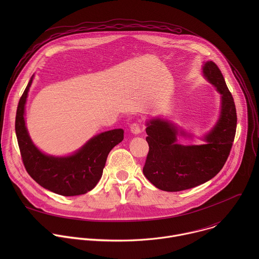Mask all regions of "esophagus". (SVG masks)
Instances as JSON below:
<instances>
[{
	"label": "esophagus",
	"mask_w": 259,
	"mask_h": 259,
	"mask_svg": "<svg viewBox=\"0 0 259 259\" xmlns=\"http://www.w3.org/2000/svg\"><path fill=\"white\" fill-rule=\"evenodd\" d=\"M130 131L133 133V134H139L141 132V129H140V126L138 123H133L131 124L130 126Z\"/></svg>",
	"instance_id": "1"
}]
</instances>
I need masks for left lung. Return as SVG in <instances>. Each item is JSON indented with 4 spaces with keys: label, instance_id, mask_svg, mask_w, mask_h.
<instances>
[{
    "label": "left lung",
    "instance_id": "1",
    "mask_svg": "<svg viewBox=\"0 0 259 259\" xmlns=\"http://www.w3.org/2000/svg\"><path fill=\"white\" fill-rule=\"evenodd\" d=\"M203 75L220 94V115L214 127L202 138L201 145L177 143L178 136L191 137L168 120L154 118L146 122L150 151L143 174L165 192H180L212 179L226 164L236 135L237 112L225 78L213 61L203 65Z\"/></svg>",
    "mask_w": 259,
    "mask_h": 259
}]
</instances>
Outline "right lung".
Instances as JSON below:
<instances>
[{"instance_id": "obj_1", "label": "right lung", "mask_w": 259, "mask_h": 259, "mask_svg": "<svg viewBox=\"0 0 259 259\" xmlns=\"http://www.w3.org/2000/svg\"><path fill=\"white\" fill-rule=\"evenodd\" d=\"M32 79L33 76L20 97L15 119V132L24 167L36 183L50 192L65 197L84 195L98 183L109 152L124 139V130L114 129L97 134L69 156L55 157L41 152L33 144L24 119Z\"/></svg>"}]
</instances>
